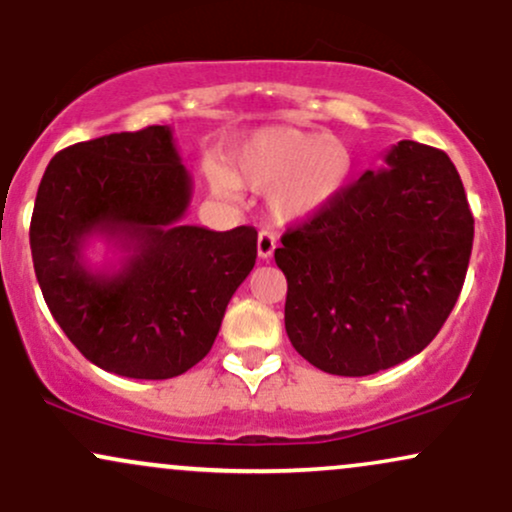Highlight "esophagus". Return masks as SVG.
<instances>
[{"label":"esophagus","mask_w":512,"mask_h":512,"mask_svg":"<svg viewBox=\"0 0 512 512\" xmlns=\"http://www.w3.org/2000/svg\"><path fill=\"white\" fill-rule=\"evenodd\" d=\"M274 248H276L274 233L260 231V236H257V255H260V260H269V257L274 255Z\"/></svg>","instance_id":"1"}]
</instances>
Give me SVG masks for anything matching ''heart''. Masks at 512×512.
<instances>
[{"instance_id": "obj_1", "label": "heart", "mask_w": 512, "mask_h": 512, "mask_svg": "<svg viewBox=\"0 0 512 512\" xmlns=\"http://www.w3.org/2000/svg\"><path fill=\"white\" fill-rule=\"evenodd\" d=\"M354 175V154L342 139L293 125L260 127L228 151V166H211L216 195L238 187L267 192L279 221H305L332 207Z\"/></svg>"}]
</instances>
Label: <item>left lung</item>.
<instances>
[{
    "label": "left lung",
    "instance_id": "8db88e82",
    "mask_svg": "<svg viewBox=\"0 0 512 512\" xmlns=\"http://www.w3.org/2000/svg\"><path fill=\"white\" fill-rule=\"evenodd\" d=\"M474 219L445 151L399 142L332 207L289 228L274 260L284 322L315 368L361 378L424 351L460 296Z\"/></svg>",
    "mask_w": 512,
    "mask_h": 512
}]
</instances>
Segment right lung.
<instances>
[{
  "instance_id": "add662e5",
  "label": "right lung",
  "mask_w": 512,
  "mask_h": 512,
  "mask_svg": "<svg viewBox=\"0 0 512 512\" xmlns=\"http://www.w3.org/2000/svg\"><path fill=\"white\" fill-rule=\"evenodd\" d=\"M190 199L168 125L74 144L45 168L31 219L35 276L57 325L98 368L166 380L209 354L255 267L257 231L187 226ZM93 237L121 260L93 268Z\"/></svg>"
}]
</instances>
